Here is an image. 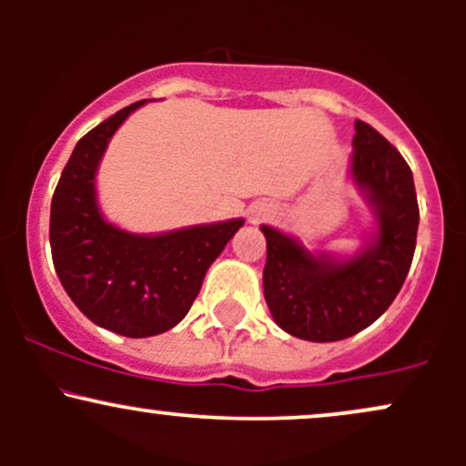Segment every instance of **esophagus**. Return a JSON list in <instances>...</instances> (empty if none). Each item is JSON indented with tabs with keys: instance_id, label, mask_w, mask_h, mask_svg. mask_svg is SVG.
<instances>
[{
	"instance_id": "1",
	"label": "esophagus",
	"mask_w": 466,
	"mask_h": 466,
	"mask_svg": "<svg viewBox=\"0 0 466 466\" xmlns=\"http://www.w3.org/2000/svg\"><path fill=\"white\" fill-rule=\"evenodd\" d=\"M269 215H271V208L265 206V203H260V206H256L254 210H251V221H260V218H265Z\"/></svg>"
}]
</instances>
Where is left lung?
<instances>
[{"label": "left lung", "instance_id": "8db88e82", "mask_svg": "<svg viewBox=\"0 0 466 466\" xmlns=\"http://www.w3.org/2000/svg\"><path fill=\"white\" fill-rule=\"evenodd\" d=\"M349 175L374 218L355 254L309 249L291 234L260 226L267 307L276 324L298 339L324 344L368 329L388 311L410 271L419 201L403 155L357 120Z\"/></svg>", "mask_w": 466, "mask_h": 466}]
</instances>
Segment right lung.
Segmentation results:
<instances>
[{
    "label": "right lung",
    "instance_id": "1",
    "mask_svg": "<svg viewBox=\"0 0 466 466\" xmlns=\"http://www.w3.org/2000/svg\"><path fill=\"white\" fill-rule=\"evenodd\" d=\"M147 100L106 117L74 147L52 197L50 245L58 280L100 329L153 337L190 311L206 271L245 218L136 234L106 221L96 175L114 133Z\"/></svg>",
    "mask_w": 466,
    "mask_h": 466
}]
</instances>
